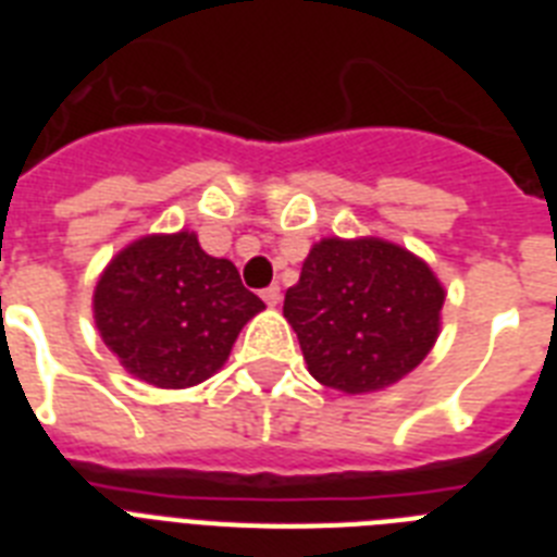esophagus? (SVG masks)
Wrapping results in <instances>:
<instances>
[{"label":"esophagus","instance_id":"obj_1","mask_svg":"<svg viewBox=\"0 0 557 557\" xmlns=\"http://www.w3.org/2000/svg\"><path fill=\"white\" fill-rule=\"evenodd\" d=\"M262 300H265L269 306H277L280 304V286L262 288Z\"/></svg>","mask_w":557,"mask_h":557}]
</instances>
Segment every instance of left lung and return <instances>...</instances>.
I'll use <instances>...</instances> for the list:
<instances>
[{
	"instance_id": "left-lung-1",
	"label": "left lung",
	"mask_w": 557,
	"mask_h": 557,
	"mask_svg": "<svg viewBox=\"0 0 557 557\" xmlns=\"http://www.w3.org/2000/svg\"><path fill=\"white\" fill-rule=\"evenodd\" d=\"M442 304L431 265L401 245L326 236L304 260L283 314L314 379L361 396L422 364L440 335Z\"/></svg>"
}]
</instances>
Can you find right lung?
Listing matches in <instances>:
<instances>
[{"label": "right lung", "mask_w": 557, "mask_h": 557, "mask_svg": "<svg viewBox=\"0 0 557 557\" xmlns=\"http://www.w3.org/2000/svg\"><path fill=\"white\" fill-rule=\"evenodd\" d=\"M95 323L124 370L152 387L210 379L236 335L265 304L231 260L201 251L193 231L150 234L126 245L100 274Z\"/></svg>", "instance_id": "obj_1"}]
</instances>
